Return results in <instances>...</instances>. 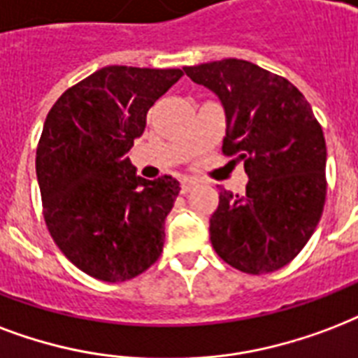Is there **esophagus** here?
Wrapping results in <instances>:
<instances>
[{"label": "esophagus", "instance_id": "esophagus-1", "mask_svg": "<svg viewBox=\"0 0 358 358\" xmlns=\"http://www.w3.org/2000/svg\"><path fill=\"white\" fill-rule=\"evenodd\" d=\"M193 185H195V182L189 178H184L182 180V184H180V187H182V193H189L191 189H193Z\"/></svg>", "mask_w": 358, "mask_h": 358}]
</instances>
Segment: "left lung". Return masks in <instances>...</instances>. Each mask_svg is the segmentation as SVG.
Segmentation results:
<instances>
[{"label": "left lung", "mask_w": 358, "mask_h": 358, "mask_svg": "<svg viewBox=\"0 0 358 358\" xmlns=\"http://www.w3.org/2000/svg\"><path fill=\"white\" fill-rule=\"evenodd\" d=\"M225 108L223 154L244 161V195L220 187L210 217L215 253L245 274L291 263L306 245L327 197V144L310 103L293 84L245 59L184 67Z\"/></svg>", "instance_id": "left-lung-1"}]
</instances>
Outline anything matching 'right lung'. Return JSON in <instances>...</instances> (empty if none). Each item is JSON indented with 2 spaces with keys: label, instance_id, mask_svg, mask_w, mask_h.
Segmentation results:
<instances>
[{
  "label": "right lung",
  "instance_id": "1",
  "mask_svg": "<svg viewBox=\"0 0 358 358\" xmlns=\"http://www.w3.org/2000/svg\"><path fill=\"white\" fill-rule=\"evenodd\" d=\"M182 69L108 65L65 90L46 116L35 157L46 227L76 268L125 282L159 259L165 217L180 193L173 176H136L127 152L150 106Z\"/></svg>",
  "mask_w": 358,
  "mask_h": 358
}]
</instances>
